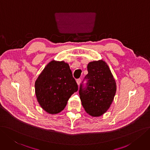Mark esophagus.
I'll list each match as a JSON object with an SVG mask.
<instances>
[{"label": "esophagus", "instance_id": "obj_1", "mask_svg": "<svg viewBox=\"0 0 150 150\" xmlns=\"http://www.w3.org/2000/svg\"><path fill=\"white\" fill-rule=\"evenodd\" d=\"M80 82H81V79H79L76 80V83H77V85H80Z\"/></svg>", "mask_w": 150, "mask_h": 150}]
</instances>
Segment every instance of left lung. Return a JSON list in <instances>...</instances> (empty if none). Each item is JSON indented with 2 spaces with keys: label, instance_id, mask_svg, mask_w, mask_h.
I'll use <instances>...</instances> for the list:
<instances>
[{
  "label": "left lung",
  "instance_id": "1",
  "mask_svg": "<svg viewBox=\"0 0 150 150\" xmlns=\"http://www.w3.org/2000/svg\"><path fill=\"white\" fill-rule=\"evenodd\" d=\"M86 86L81 84L79 94L83 107L93 117L106 112L111 105L116 93V83L108 64L103 60L88 64Z\"/></svg>",
  "mask_w": 150,
  "mask_h": 150
}]
</instances>
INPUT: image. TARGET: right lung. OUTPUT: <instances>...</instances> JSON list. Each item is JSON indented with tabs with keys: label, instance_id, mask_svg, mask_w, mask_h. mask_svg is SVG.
Instances as JSON below:
<instances>
[{
	"label": "right lung",
	"instance_id": "obj_1",
	"mask_svg": "<svg viewBox=\"0 0 150 150\" xmlns=\"http://www.w3.org/2000/svg\"><path fill=\"white\" fill-rule=\"evenodd\" d=\"M35 85L40 106L51 114L64 110L69 99L79 89L69 65L64 61H51L39 75Z\"/></svg>",
	"mask_w": 150,
	"mask_h": 150
}]
</instances>
